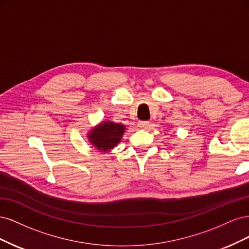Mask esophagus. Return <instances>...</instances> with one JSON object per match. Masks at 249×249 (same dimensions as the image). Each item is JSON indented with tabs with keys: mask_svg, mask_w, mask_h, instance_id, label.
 <instances>
[{
	"mask_svg": "<svg viewBox=\"0 0 249 249\" xmlns=\"http://www.w3.org/2000/svg\"><path fill=\"white\" fill-rule=\"evenodd\" d=\"M138 125H139V127H141V129H148L150 124H149V122H139Z\"/></svg>",
	"mask_w": 249,
	"mask_h": 249,
	"instance_id": "1",
	"label": "esophagus"
}]
</instances>
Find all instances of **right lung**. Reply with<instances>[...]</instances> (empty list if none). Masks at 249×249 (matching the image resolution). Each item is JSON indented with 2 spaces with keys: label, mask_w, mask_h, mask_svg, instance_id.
<instances>
[{
  "label": "right lung",
  "mask_w": 249,
  "mask_h": 249,
  "mask_svg": "<svg viewBox=\"0 0 249 249\" xmlns=\"http://www.w3.org/2000/svg\"><path fill=\"white\" fill-rule=\"evenodd\" d=\"M124 131V124L105 120L88 131L87 138L90 144L99 152L109 153L122 141Z\"/></svg>",
  "instance_id": "1"
}]
</instances>
